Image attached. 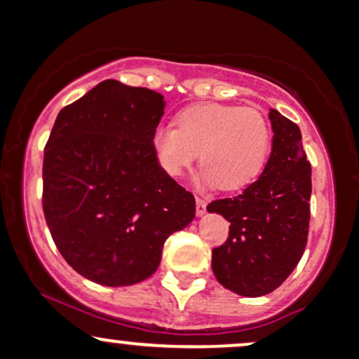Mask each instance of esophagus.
I'll use <instances>...</instances> for the list:
<instances>
[{"mask_svg":"<svg viewBox=\"0 0 359 359\" xmlns=\"http://www.w3.org/2000/svg\"><path fill=\"white\" fill-rule=\"evenodd\" d=\"M205 211H206V201L203 200V198L196 196V213L201 216V215H205Z\"/></svg>","mask_w":359,"mask_h":359,"instance_id":"1","label":"esophagus"}]
</instances>
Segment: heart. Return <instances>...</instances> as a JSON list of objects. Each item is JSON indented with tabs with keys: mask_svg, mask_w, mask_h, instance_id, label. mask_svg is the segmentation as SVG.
I'll list each match as a JSON object with an SVG mask.
<instances>
[{
	"mask_svg": "<svg viewBox=\"0 0 359 359\" xmlns=\"http://www.w3.org/2000/svg\"><path fill=\"white\" fill-rule=\"evenodd\" d=\"M176 123L178 128L161 125L153 135L158 159L168 175L180 176L200 154L198 181L234 191L253 183L266 165L271 130L256 109L203 103L181 111Z\"/></svg>",
	"mask_w": 359,
	"mask_h": 359,
	"instance_id": "b5f03b06",
	"label": "heart"
}]
</instances>
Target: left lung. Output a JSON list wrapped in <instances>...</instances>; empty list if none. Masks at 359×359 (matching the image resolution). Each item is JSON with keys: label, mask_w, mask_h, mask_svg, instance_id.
<instances>
[{"label": "left lung", "mask_w": 359, "mask_h": 359, "mask_svg": "<svg viewBox=\"0 0 359 359\" xmlns=\"http://www.w3.org/2000/svg\"><path fill=\"white\" fill-rule=\"evenodd\" d=\"M269 119L273 148L259 178L238 196L206 208L231 223L228 240L213 250L216 280L250 298L276 290L299 263L308 241L311 165L302 131L276 109Z\"/></svg>", "instance_id": "obj_1"}]
</instances>
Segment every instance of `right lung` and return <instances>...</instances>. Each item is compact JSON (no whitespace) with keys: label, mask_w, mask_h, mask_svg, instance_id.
<instances>
[{"label":"right lung","mask_w":359,"mask_h":359,"mask_svg":"<svg viewBox=\"0 0 359 359\" xmlns=\"http://www.w3.org/2000/svg\"><path fill=\"white\" fill-rule=\"evenodd\" d=\"M165 101L106 79L57 114L43 158V211L66 263L104 286L156 271L168 236L196 213L194 196L158 165Z\"/></svg>","instance_id":"right-lung-1"}]
</instances>
